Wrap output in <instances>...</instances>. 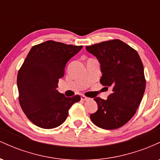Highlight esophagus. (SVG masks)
I'll return each instance as SVG.
<instances>
[{"label": "esophagus", "instance_id": "1", "mask_svg": "<svg viewBox=\"0 0 160 160\" xmlns=\"http://www.w3.org/2000/svg\"><path fill=\"white\" fill-rule=\"evenodd\" d=\"M81 99L82 101H87V100H89V98L85 96V95H81Z\"/></svg>", "mask_w": 160, "mask_h": 160}]
</instances>
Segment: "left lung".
Listing matches in <instances>:
<instances>
[{"instance_id": "8db88e82", "label": "left lung", "mask_w": 160, "mask_h": 160, "mask_svg": "<svg viewBox=\"0 0 160 160\" xmlns=\"http://www.w3.org/2000/svg\"><path fill=\"white\" fill-rule=\"evenodd\" d=\"M86 49L100 62V82L111 89L107 100L94 98L98 110L90 115L92 122L104 129L120 128L136 113L144 93L146 80L140 56L118 39L87 46Z\"/></svg>"}]
</instances>
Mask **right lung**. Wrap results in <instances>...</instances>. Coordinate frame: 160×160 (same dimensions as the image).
Masks as SVG:
<instances>
[{
	"instance_id": "add662e5",
	"label": "right lung",
	"mask_w": 160,
	"mask_h": 160,
	"mask_svg": "<svg viewBox=\"0 0 160 160\" xmlns=\"http://www.w3.org/2000/svg\"><path fill=\"white\" fill-rule=\"evenodd\" d=\"M82 46L47 40L32 47L19 70L17 86L20 106L29 120L43 128L63 123L71 106L80 96L65 97L57 90L68 61Z\"/></svg>"
}]
</instances>
